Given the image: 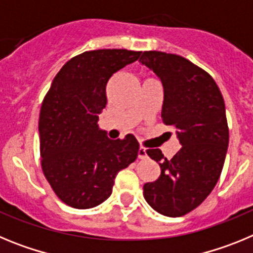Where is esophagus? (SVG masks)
Returning a JSON list of instances; mask_svg holds the SVG:
<instances>
[{
  "label": "esophagus",
  "instance_id": "obj_1",
  "mask_svg": "<svg viewBox=\"0 0 253 253\" xmlns=\"http://www.w3.org/2000/svg\"><path fill=\"white\" fill-rule=\"evenodd\" d=\"M138 158H139V160H146V158H147L146 148L140 147V148L138 149Z\"/></svg>",
  "mask_w": 253,
  "mask_h": 253
}]
</instances>
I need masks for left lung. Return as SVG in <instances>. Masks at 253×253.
Wrapping results in <instances>:
<instances>
[{
  "label": "left lung",
  "mask_w": 253,
  "mask_h": 253,
  "mask_svg": "<svg viewBox=\"0 0 253 253\" xmlns=\"http://www.w3.org/2000/svg\"><path fill=\"white\" fill-rule=\"evenodd\" d=\"M139 62L162 82L161 116L182 146L171 160L160 149L147 151L161 176L143 186V195L162 215H185L204 202L222 172L229 142L224 100L211 76L186 58L149 50Z\"/></svg>",
  "instance_id": "left-lung-1"
}]
</instances>
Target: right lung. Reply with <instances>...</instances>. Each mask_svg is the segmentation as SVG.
<instances>
[{"label":"right lung","mask_w":253,"mask_h":253,"mask_svg":"<svg viewBox=\"0 0 253 253\" xmlns=\"http://www.w3.org/2000/svg\"><path fill=\"white\" fill-rule=\"evenodd\" d=\"M142 51L99 49L69 59L54 77L39 116L42 167L58 198L77 209H90L111 195L120 169L137 160L133 134L110 139L99 128L111 76Z\"/></svg>","instance_id":"1"}]
</instances>
